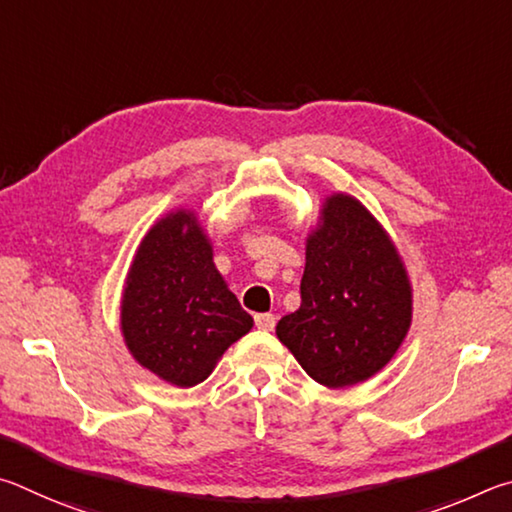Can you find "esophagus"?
<instances>
[{
	"label": "esophagus",
	"instance_id": "esophagus-1",
	"mask_svg": "<svg viewBox=\"0 0 512 512\" xmlns=\"http://www.w3.org/2000/svg\"><path fill=\"white\" fill-rule=\"evenodd\" d=\"M254 321L261 330H272L276 326V315H272V312H263V315H256Z\"/></svg>",
	"mask_w": 512,
	"mask_h": 512
}]
</instances>
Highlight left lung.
I'll return each mask as SVG.
<instances>
[{"label":"left lung","instance_id":"obj_1","mask_svg":"<svg viewBox=\"0 0 512 512\" xmlns=\"http://www.w3.org/2000/svg\"><path fill=\"white\" fill-rule=\"evenodd\" d=\"M411 324V288L380 222L351 195H330L308 236L301 306L276 335L312 380L330 389L389 364Z\"/></svg>","mask_w":512,"mask_h":512}]
</instances>
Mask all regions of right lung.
<instances>
[{
    "label": "right lung",
    "instance_id": "obj_1",
    "mask_svg": "<svg viewBox=\"0 0 512 512\" xmlns=\"http://www.w3.org/2000/svg\"><path fill=\"white\" fill-rule=\"evenodd\" d=\"M251 326L254 319L215 270L195 213L161 218L125 279L121 330L134 360L175 387H195Z\"/></svg>",
    "mask_w": 512,
    "mask_h": 512
}]
</instances>
